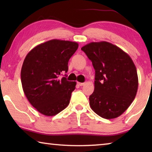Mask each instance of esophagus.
I'll list each match as a JSON object with an SVG mask.
<instances>
[{"label": "esophagus", "instance_id": "esophagus-1", "mask_svg": "<svg viewBox=\"0 0 152 152\" xmlns=\"http://www.w3.org/2000/svg\"><path fill=\"white\" fill-rule=\"evenodd\" d=\"M84 82H78V84L79 86H84Z\"/></svg>", "mask_w": 152, "mask_h": 152}]
</instances>
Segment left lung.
<instances>
[{
    "label": "left lung",
    "instance_id": "8db88e82",
    "mask_svg": "<svg viewBox=\"0 0 152 152\" xmlns=\"http://www.w3.org/2000/svg\"><path fill=\"white\" fill-rule=\"evenodd\" d=\"M81 50L95 70L94 91L89 97L94 113L107 119L122 115L132 103L138 88V76L132 58L107 42H91Z\"/></svg>",
    "mask_w": 152,
    "mask_h": 152
}]
</instances>
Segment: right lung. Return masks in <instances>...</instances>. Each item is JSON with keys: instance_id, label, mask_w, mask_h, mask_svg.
<instances>
[{"instance_id": "obj_1", "label": "right lung", "mask_w": 152, "mask_h": 152, "mask_svg": "<svg viewBox=\"0 0 152 152\" xmlns=\"http://www.w3.org/2000/svg\"><path fill=\"white\" fill-rule=\"evenodd\" d=\"M78 48L76 42L52 39L31 50L23 64L20 78L24 93L37 111L53 116L70 103L76 82L60 78L68 70V61Z\"/></svg>"}]
</instances>
